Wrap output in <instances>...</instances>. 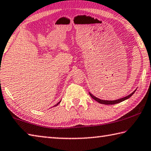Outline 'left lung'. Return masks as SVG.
<instances>
[{
	"mask_svg": "<svg viewBox=\"0 0 151 151\" xmlns=\"http://www.w3.org/2000/svg\"><path fill=\"white\" fill-rule=\"evenodd\" d=\"M135 91H136V90H135V91H133L129 95L127 96L123 97L122 98H120V99L116 100H100V99H99V98H96V96H93L90 92H89V94L90 95V96H91L93 98V99L95 100L96 101H97L98 102H99L100 104H106V105H113V104H118L119 102H123V101H124L125 100L128 99V98H129L131 96H132L134 94V93H135Z\"/></svg>",
	"mask_w": 151,
	"mask_h": 151,
	"instance_id": "left-lung-1",
	"label": "left lung"
}]
</instances>
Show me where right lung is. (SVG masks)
Wrapping results in <instances>:
<instances>
[{"mask_svg": "<svg viewBox=\"0 0 151 151\" xmlns=\"http://www.w3.org/2000/svg\"><path fill=\"white\" fill-rule=\"evenodd\" d=\"M60 102H61V101H60ZM60 102H58V103H57V104H56V105H55V106H57V105H58V104H59L60 103Z\"/></svg>", "mask_w": 151, "mask_h": 151, "instance_id": "add662e5", "label": "right lung"}]
</instances>
